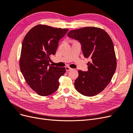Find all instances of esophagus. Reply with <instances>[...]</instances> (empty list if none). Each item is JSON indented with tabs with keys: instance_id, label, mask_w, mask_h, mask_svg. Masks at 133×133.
Returning <instances> with one entry per match:
<instances>
[{
	"instance_id": "34e87169",
	"label": "esophagus",
	"mask_w": 133,
	"mask_h": 133,
	"mask_svg": "<svg viewBox=\"0 0 133 133\" xmlns=\"http://www.w3.org/2000/svg\"><path fill=\"white\" fill-rule=\"evenodd\" d=\"M65 69H66V71H69V70H71L72 69H71V68H70V67H69V66H66L65 67Z\"/></svg>"
}]
</instances>
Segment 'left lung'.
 Here are the masks:
<instances>
[{
	"instance_id": "8db88e82",
	"label": "left lung",
	"mask_w": 133,
	"mask_h": 133,
	"mask_svg": "<svg viewBox=\"0 0 133 133\" xmlns=\"http://www.w3.org/2000/svg\"><path fill=\"white\" fill-rule=\"evenodd\" d=\"M68 37L78 41L84 57L90 58L87 71L78 70L76 90L81 94L93 96L102 91L111 81L116 68L114 44L106 31L99 28L84 27L73 30Z\"/></svg>"
}]
</instances>
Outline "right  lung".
Instances as JSON below:
<instances>
[{"instance_id": "right-lung-1", "label": "right lung", "mask_w": 133, "mask_h": 133, "mask_svg": "<svg viewBox=\"0 0 133 133\" xmlns=\"http://www.w3.org/2000/svg\"><path fill=\"white\" fill-rule=\"evenodd\" d=\"M69 29L38 25L25 35L22 46L20 68L26 82L41 96L57 90L59 79L65 68L50 65V55H55L60 39Z\"/></svg>"}]
</instances>
